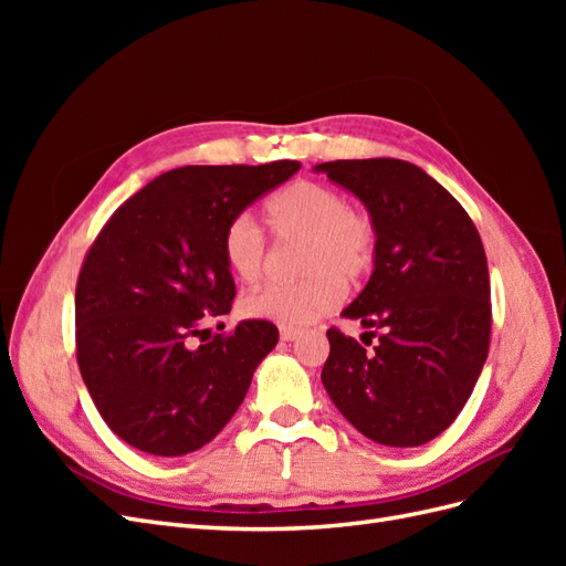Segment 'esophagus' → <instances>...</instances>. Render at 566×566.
<instances>
[{
  "instance_id": "34e87169",
  "label": "esophagus",
  "mask_w": 566,
  "mask_h": 566,
  "mask_svg": "<svg viewBox=\"0 0 566 566\" xmlns=\"http://www.w3.org/2000/svg\"><path fill=\"white\" fill-rule=\"evenodd\" d=\"M302 333H300V328H287V325H283L281 328V339L283 342H293V339H297Z\"/></svg>"
}]
</instances>
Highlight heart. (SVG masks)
<instances>
[{
    "mask_svg": "<svg viewBox=\"0 0 566 566\" xmlns=\"http://www.w3.org/2000/svg\"><path fill=\"white\" fill-rule=\"evenodd\" d=\"M269 224L279 241H302L293 283H264L241 300L248 318H264L295 328L331 314L345 297V283H361L378 256V231L373 219L349 208L337 188L300 179L281 188L266 205ZM221 254L238 279L252 283L269 262L260 224L241 212L221 233Z\"/></svg>",
    "mask_w": 566,
    "mask_h": 566,
    "instance_id": "1",
    "label": "heart"
}]
</instances>
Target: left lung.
<instances>
[{
	"label": "left lung",
	"instance_id": "obj_1",
	"mask_svg": "<svg viewBox=\"0 0 566 566\" xmlns=\"http://www.w3.org/2000/svg\"><path fill=\"white\" fill-rule=\"evenodd\" d=\"M361 200L378 231L364 293L342 316L361 321L373 352L339 328L321 380L364 437L422 447L468 403L491 342L482 238L462 205L420 167L397 158L316 165Z\"/></svg>",
	"mask_w": 566,
	"mask_h": 566
}]
</instances>
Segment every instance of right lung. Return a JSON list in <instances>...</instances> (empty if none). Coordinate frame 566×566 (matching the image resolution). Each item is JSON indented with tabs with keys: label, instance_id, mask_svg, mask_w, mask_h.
I'll return each instance as SVG.
<instances>
[{
	"label": "right lung",
	"instance_id": "add662e5",
	"mask_svg": "<svg viewBox=\"0 0 566 566\" xmlns=\"http://www.w3.org/2000/svg\"><path fill=\"white\" fill-rule=\"evenodd\" d=\"M297 169V160L179 167L98 231L75 287L77 366L101 418L129 447L193 453L243 403L279 328L241 321L202 337V321L229 314L235 297L221 233Z\"/></svg>",
	"mask_w": 566,
	"mask_h": 566
}]
</instances>
